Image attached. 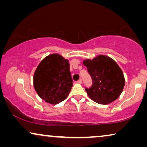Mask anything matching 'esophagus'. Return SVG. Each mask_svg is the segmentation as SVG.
Listing matches in <instances>:
<instances>
[{
  "label": "esophagus",
  "mask_w": 147,
  "mask_h": 147,
  "mask_svg": "<svg viewBox=\"0 0 147 147\" xmlns=\"http://www.w3.org/2000/svg\"><path fill=\"white\" fill-rule=\"evenodd\" d=\"M77 82H78V84H82V79H79L77 81Z\"/></svg>",
  "instance_id": "obj_1"
}]
</instances>
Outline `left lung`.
<instances>
[{"label":"left lung","instance_id":"1","mask_svg":"<svg viewBox=\"0 0 147 147\" xmlns=\"http://www.w3.org/2000/svg\"><path fill=\"white\" fill-rule=\"evenodd\" d=\"M83 63L92 78L91 87L85 90L92 100L108 104L119 97L125 80L122 69L113 59L101 55L92 60H84Z\"/></svg>","mask_w":147,"mask_h":147}]
</instances>
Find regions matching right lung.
<instances>
[{"mask_svg":"<svg viewBox=\"0 0 147 147\" xmlns=\"http://www.w3.org/2000/svg\"><path fill=\"white\" fill-rule=\"evenodd\" d=\"M69 61L59 54L44 58L36 69L34 88L40 97L51 104L66 99L73 86Z\"/></svg>","mask_w":147,"mask_h":147,"instance_id":"obj_1","label":"right lung"}]
</instances>
